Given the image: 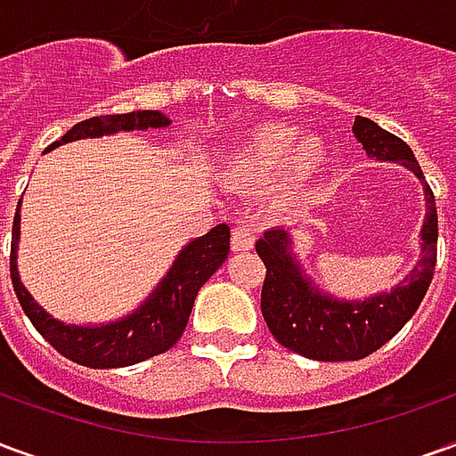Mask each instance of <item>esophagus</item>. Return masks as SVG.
<instances>
[{
    "label": "esophagus",
    "instance_id": "esophagus-1",
    "mask_svg": "<svg viewBox=\"0 0 456 456\" xmlns=\"http://www.w3.org/2000/svg\"><path fill=\"white\" fill-rule=\"evenodd\" d=\"M256 241V227L251 222H239L232 229V251H251Z\"/></svg>",
    "mask_w": 456,
    "mask_h": 456
}]
</instances>
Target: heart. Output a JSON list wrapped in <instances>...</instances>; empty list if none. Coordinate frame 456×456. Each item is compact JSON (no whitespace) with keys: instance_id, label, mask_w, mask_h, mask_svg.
<instances>
[{"instance_id":"b5f03b06","label":"heart","mask_w":456,"mask_h":456,"mask_svg":"<svg viewBox=\"0 0 456 456\" xmlns=\"http://www.w3.org/2000/svg\"><path fill=\"white\" fill-rule=\"evenodd\" d=\"M296 136L297 129L290 124L258 126L232 156L234 175L254 183L281 175V185L288 192L303 190L322 166L325 146L315 136H307L293 147Z\"/></svg>"}]
</instances>
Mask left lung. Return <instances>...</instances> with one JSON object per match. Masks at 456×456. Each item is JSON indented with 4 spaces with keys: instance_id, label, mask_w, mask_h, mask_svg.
Wrapping results in <instances>:
<instances>
[{
    "instance_id": "1",
    "label": "left lung",
    "mask_w": 456,
    "mask_h": 456,
    "mask_svg": "<svg viewBox=\"0 0 456 456\" xmlns=\"http://www.w3.org/2000/svg\"><path fill=\"white\" fill-rule=\"evenodd\" d=\"M354 136L362 141L371 159L401 160L425 180L411 146L376 121L359 117L354 121ZM425 202L428 219L422 224L418 268L395 290L363 303H339L320 293L300 273L286 229H268L256 241V254L266 266L261 313L271 335L290 352L317 362H356L398 335L420 307L437 264V208L430 185H425Z\"/></svg>"
}]
</instances>
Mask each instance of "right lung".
I'll use <instances>...</instances> for the list:
<instances>
[{
	"mask_svg": "<svg viewBox=\"0 0 456 456\" xmlns=\"http://www.w3.org/2000/svg\"><path fill=\"white\" fill-rule=\"evenodd\" d=\"M168 124L170 119L166 114L153 112V110L102 114V117L77 121L63 139L51 143L45 151L68 143V141L94 139V136H104V134H114V131L160 129ZM16 241H19V212L14 215V227H12V256H9L12 286H14V293L24 307V313L31 320V325L38 330V335L70 362L83 363L90 369H119V366H131V363L146 362L156 354L168 352L170 346L183 337L198 290L227 258L229 227L217 224L215 229H209L205 237L190 241L178 254L168 276L160 281L159 288L151 293L149 300L134 315L124 317L112 325L100 327L63 325L48 313H44V307L36 305L34 297L28 296V290L19 281Z\"/></svg>",
	"mask_w": 456,
	"mask_h": 456,
	"instance_id": "right-lung-1",
	"label": "right lung"
}]
</instances>
